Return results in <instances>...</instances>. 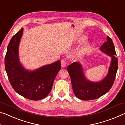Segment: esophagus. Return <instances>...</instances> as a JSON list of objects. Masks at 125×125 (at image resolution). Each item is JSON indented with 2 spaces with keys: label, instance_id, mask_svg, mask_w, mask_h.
Listing matches in <instances>:
<instances>
[{
  "label": "esophagus",
  "instance_id": "esophagus-1",
  "mask_svg": "<svg viewBox=\"0 0 125 125\" xmlns=\"http://www.w3.org/2000/svg\"><path fill=\"white\" fill-rule=\"evenodd\" d=\"M61 66H62V68H64V67H65L66 65V61L65 60H64V59L61 60Z\"/></svg>",
  "mask_w": 125,
  "mask_h": 125
}]
</instances>
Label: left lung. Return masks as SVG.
Listing matches in <instances>:
<instances>
[{
    "label": "left lung",
    "instance_id": "left-lung-1",
    "mask_svg": "<svg viewBox=\"0 0 125 125\" xmlns=\"http://www.w3.org/2000/svg\"><path fill=\"white\" fill-rule=\"evenodd\" d=\"M101 50L112 57L111 66L108 75L102 81L93 83L88 81L84 76L81 65L75 62L68 66V71L71 79L74 94L79 99L84 101L98 98L107 93L116 78L118 69V60L112 40L107 37V41L101 46Z\"/></svg>",
    "mask_w": 125,
    "mask_h": 125
}]
</instances>
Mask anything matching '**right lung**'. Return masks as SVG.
Masks as SVG:
<instances>
[{
	"label": "right lung",
	"instance_id": "right-lung-1",
	"mask_svg": "<svg viewBox=\"0 0 125 125\" xmlns=\"http://www.w3.org/2000/svg\"><path fill=\"white\" fill-rule=\"evenodd\" d=\"M23 28L11 38L5 56V68L11 87L19 94L30 100L42 99L50 93L53 81L61 69L60 61L33 72L23 68L18 59V46Z\"/></svg>",
	"mask_w": 125,
	"mask_h": 125
}]
</instances>
